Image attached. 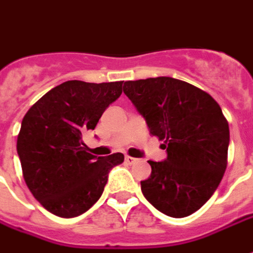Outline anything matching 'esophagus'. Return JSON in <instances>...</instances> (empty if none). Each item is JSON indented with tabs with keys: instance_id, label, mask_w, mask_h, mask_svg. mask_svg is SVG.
<instances>
[{
	"instance_id": "34e87169",
	"label": "esophagus",
	"mask_w": 253,
	"mask_h": 253,
	"mask_svg": "<svg viewBox=\"0 0 253 253\" xmlns=\"http://www.w3.org/2000/svg\"><path fill=\"white\" fill-rule=\"evenodd\" d=\"M125 161H126L127 164H135L138 160L134 159V157H130V156H126V157H125Z\"/></svg>"
}]
</instances>
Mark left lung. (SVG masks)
<instances>
[{
  "label": "left lung",
  "mask_w": 253,
  "mask_h": 253,
  "mask_svg": "<svg viewBox=\"0 0 253 253\" xmlns=\"http://www.w3.org/2000/svg\"><path fill=\"white\" fill-rule=\"evenodd\" d=\"M123 92L145 118L152 135L164 141V161H148L143 196L173 218L191 215L206 203L228 165L229 125L211 96L172 77L126 81Z\"/></svg>",
  "instance_id": "1"
}]
</instances>
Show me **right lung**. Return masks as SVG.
<instances>
[{"label": "right lung", "mask_w": 253, "mask_h": 253, "mask_svg": "<svg viewBox=\"0 0 253 253\" xmlns=\"http://www.w3.org/2000/svg\"><path fill=\"white\" fill-rule=\"evenodd\" d=\"M123 81H66L48 90L25 114L17 137L23 176L36 201L58 217L73 218L93 206L108 172L123 163L114 153H88L83 134L122 94Z\"/></svg>", "instance_id": "1"}]
</instances>
